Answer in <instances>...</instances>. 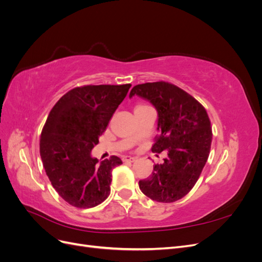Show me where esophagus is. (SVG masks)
Instances as JSON below:
<instances>
[{
	"label": "esophagus",
	"mask_w": 262,
	"mask_h": 262,
	"mask_svg": "<svg viewBox=\"0 0 262 262\" xmlns=\"http://www.w3.org/2000/svg\"><path fill=\"white\" fill-rule=\"evenodd\" d=\"M134 161H136V157H131V156H124L123 157V162H130V163H132Z\"/></svg>",
	"instance_id": "esophagus-1"
}]
</instances>
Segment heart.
I'll list each match as a JSON object with an SVG mask.
<instances>
[{"label": "heart", "mask_w": 262, "mask_h": 262, "mask_svg": "<svg viewBox=\"0 0 262 262\" xmlns=\"http://www.w3.org/2000/svg\"><path fill=\"white\" fill-rule=\"evenodd\" d=\"M138 107H142V105H140V106H138Z\"/></svg>", "instance_id": "1"}]
</instances>
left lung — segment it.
<instances>
[{
    "mask_svg": "<svg viewBox=\"0 0 262 262\" xmlns=\"http://www.w3.org/2000/svg\"><path fill=\"white\" fill-rule=\"evenodd\" d=\"M134 95L147 99L157 110L160 133L152 152H167L162 164H155L152 175L139 181L140 189L157 202H175L193 188L208 161L212 128L207 110L168 82L136 85L129 97Z\"/></svg>",
    "mask_w": 262,
    "mask_h": 262,
    "instance_id": "8db88e82",
    "label": "left lung"
}]
</instances>
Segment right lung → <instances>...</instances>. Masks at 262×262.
<instances>
[{
  "mask_svg": "<svg viewBox=\"0 0 262 262\" xmlns=\"http://www.w3.org/2000/svg\"><path fill=\"white\" fill-rule=\"evenodd\" d=\"M130 87H75L63 95L47 118L40 136L43 167L55 191L75 208L96 207L110 193L112 170L122 162L112 156L98 164L92 149Z\"/></svg>",
  "mask_w": 262,
  "mask_h": 262,
  "instance_id": "right-lung-1",
  "label": "right lung"
}]
</instances>
